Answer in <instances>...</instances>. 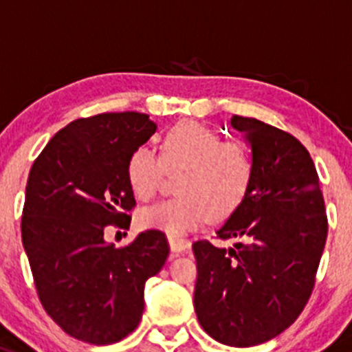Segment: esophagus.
Wrapping results in <instances>:
<instances>
[{
	"mask_svg": "<svg viewBox=\"0 0 352 352\" xmlns=\"http://www.w3.org/2000/svg\"><path fill=\"white\" fill-rule=\"evenodd\" d=\"M168 242H170V249H172L173 252L186 251V249L190 248V241L186 237H172V235H170Z\"/></svg>",
	"mask_w": 352,
	"mask_h": 352,
	"instance_id": "esophagus-1",
	"label": "esophagus"
}]
</instances>
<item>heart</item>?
Instances as JSON below:
<instances>
[{
  "label": "heart",
  "mask_w": 352,
  "mask_h": 352,
  "mask_svg": "<svg viewBox=\"0 0 352 352\" xmlns=\"http://www.w3.org/2000/svg\"><path fill=\"white\" fill-rule=\"evenodd\" d=\"M180 170L175 186L179 196L139 213V223L144 228H158L177 237L210 218L230 217L251 189L254 162L244 144L223 142V138L208 125L186 120L166 132L162 155L149 148H138L125 166L129 186L142 203L155 199L165 172Z\"/></svg>",
  "instance_id": "obj_1"
}]
</instances>
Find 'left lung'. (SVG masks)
<instances>
[{
	"label": "left lung",
	"mask_w": 352,
	"mask_h": 352,
	"mask_svg": "<svg viewBox=\"0 0 352 352\" xmlns=\"http://www.w3.org/2000/svg\"><path fill=\"white\" fill-rule=\"evenodd\" d=\"M252 149L254 175L244 203L217 239L192 244L194 309L208 336L234 347L267 342L292 325L315 289L329 220L308 149L292 134L234 115Z\"/></svg>",
	"instance_id": "left-lung-1"
}]
</instances>
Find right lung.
Returning a JSON list of instances; mask_svg holds the SVG:
<instances>
[{"instance_id": "right-lung-1", "label": "right lung", "mask_w": 352, "mask_h": 352, "mask_svg": "<svg viewBox=\"0 0 352 352\" xmlns=\"http://www.w3.org/2000/svg\"><path fill=\"white\" fill-rule=\"evenodd\" d=\"M155 131L138 111L77 118L30 166L20 228L34 285L44 311L82 342L107 346L134 332L146 280L168 258L155 228L120 248L104 241L111 227L129 230L135 199L125 166Z\"/></svg>"}]
</instances>
